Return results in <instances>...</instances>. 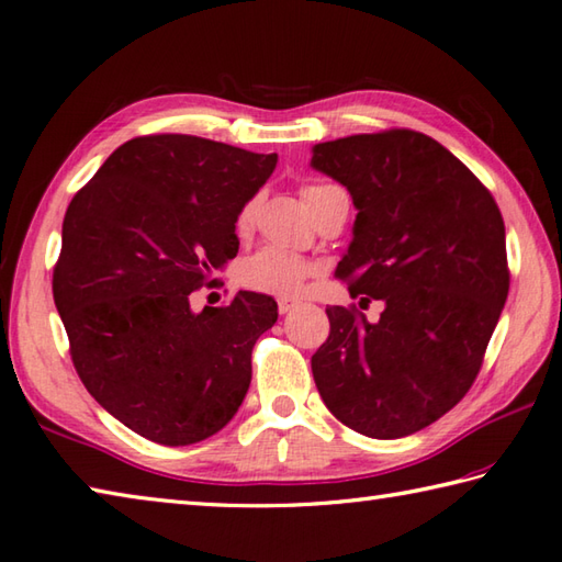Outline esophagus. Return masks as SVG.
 I'll use <instances>...</instances> for the list:
<instances>
[{
    "label": "esophagus",
    "instance_id": "obj_1",
    "mask_svg": "<svg viewBox=\"0 0 562 562\" xmlns=\"http://www.w3.org/2000/svg\"><path fill=\"white\" fill-rule=\"evenodd\" d=\"M294 307H297V300H290V297H280V300H278L280 314H288V312H292Z\"/></svg>",
    "mask_w": 562,
    "mask_h": 562
}]
</instances>
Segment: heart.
<instances>
[{"mask_svg":"<svg viewBox=\"0 0 562 562\" xmlns=\"http://www.w3.org/2000/svg\"><path fill=\"white\" fill-rule=\"evenodd\" d=\"M316 189H324V187H304L302 201L307 203ZM252 216H255V203L250 201L238 211V218H236V231L240 236L250 231ZM310 272H312V265L304 258H300V255L280 250V248H262L258 252H252L250 258L243 260L240 282L255 292L278 294V297H294V294L302 292Z\"/></svg>","mask_w":562,"mask_h":562,"instance_id":"heart-1","label":"heart"}]
</instances>
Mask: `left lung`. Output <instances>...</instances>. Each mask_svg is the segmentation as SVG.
<instances>
[{
	"instance_id": "1",
	"label": "left lung",
	"mask_w": 562,
	"mask_h": 562,
	"mask_svg": "<svg viewBox=\"0 0 562 562\" xmlns=\"http://www.w3.org/2000/svg\"><path fill=\"white\" fill-rule=\"evenodd\" d=\"M312 169L359 211L336 278L351 297L385 304L373 324L326 310L316 391L356 432L413 435L452 411L482 369L508 294L502 211L450 149L413 130L319 142Z\"/></svg>"
}]
</instances>
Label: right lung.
<instances>
[{"mask_svg": "<svg viewBox=\"0 0 562 562\" xmlns=\"http://www.w3.org/2000/svg\"><path fill=\"white\" fill-rule=\"evenodd\" d=\"M274 167L278 155L203 137H135L70 201L54 302L74 366L151 442L206 440L248 393L252 346L278 302L243 290L228 307L193 312L189 297L238 255V211Z\"/></svg>", "mask_w": 562, "mask_h": 562, "instance_id": "right-lung-1", "label": "right lung"}]
</instances>
